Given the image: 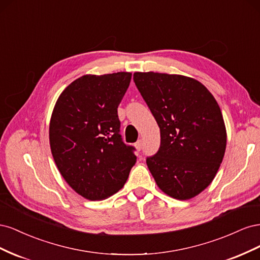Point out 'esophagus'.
<instances>
[{
    "label": "esophagus",
    "instance_id": "34e87169",
    "mask_svg": "<svg viewBox=\"0 0 260 260\" xmlns=\"http://www.w3.org/2000/svg\"><path fill=\"white\" fill-rule=\"evenodd\" d=\"M135 147L138 149V151H140V149H142V147H143V142H142V140H139L138 142L135 144Z\"/></svg>",
    "mask_w": 260,
    "mask_h": 260
}]
</instances>
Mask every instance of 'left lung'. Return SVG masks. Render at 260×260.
Instances as JSON below:
<instances>
[{
  "label": "left lung",
  "instance_id": "left-lung-1",
  "mask_svg": "<svg viewBox=\"0 0 260 260\" xmlns=\"http://www.w3.org/2000/svg\"><path fill=\"white\" fill-rule=\"evenodd\" d=\"M133 80L160 129V147L146 159L160 190L172 199L195 198L212 182L226 146L216 99L191 77L135 73Z\"/></svg>",
  "mask_w": 260,
  "mask_h": 260
}]
</instances>
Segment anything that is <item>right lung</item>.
Listing matches in <instances>:
<instances>
[{
  "label": "right lung",
  "instance_id": "right-lung-1",
  "mask_svg": "<svg viewBox=\"0 0 260 260\" xmlns=\"http://www.w3.org/2000/svg\"><path fill=\"white\" fill-rule=\"evenodd\" d=\"M131 73L84 75L60 93L53 108L49 138L53 158L73 190L102 201L124 185L137 157L120 138L117 108Z\"/></svg>",
  "mask_w": 260,
  "mask_h": 260
}]
</instances>
